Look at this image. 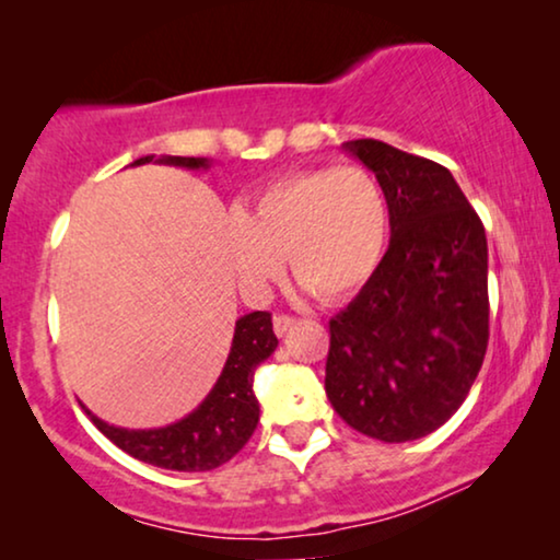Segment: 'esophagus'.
<instances>
[{
    "mask_svg": "<svg viewBox=\"0 0 560 560\" xmlns=\"http://www.w3.org/2000/svg\"><path fill=\"white\" fill-rule=\"evenodd\" d=\"M293 324H295V318L285 316V313H278V316L272 318V328H275V334H278V336H285L290 328H293Z\"/></svg>",
    "mask_w": 560,
    "mask_h": 560,
    "instance_id": "34e87169",
    "label": "esophagus"
}]
</instances>
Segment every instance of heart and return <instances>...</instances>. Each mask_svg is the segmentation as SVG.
Returning a JSON list of instances; mask_svg holds the SVG:
<instances>
[{
	"label": "heart",
	"mask_w": 560,
	"mask_h": 560,
	"mask_svg": "<svg viewBox=\"0 0 560 560\" xmlns=\"http://www.w3.org/2000/svg\"><path fill=\"white\" fill-rule=\"evenodd\" d=\"M389 209L362 165L285 175L252 198L224 229L226 257L249 295L290 272L320 301H339L372 278L385 255Z\"/></svg>",
	"instance_id": "heart-1"
}]
</instances>
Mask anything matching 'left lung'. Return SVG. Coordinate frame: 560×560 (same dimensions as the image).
<instances>
[{
    "label": "left lung",
    "mask_w": 560,
    "mask_h": 560,
    "mask_svg": "<svg viewBox=\"0 0 560 560\" xmlns=\"http://www.w3.org/2000/svg\"><path fill=\"white\" fill-rule=\"evenodd\" d=\"M385 190L389 247L331 318L326 395L370 439L405 443L441 428L487 354V234L446 167L380 140L343 142Z\"/></svg>",
    "instance_id": "8db88e82"
}]
</instances>
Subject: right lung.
Here are the masks:
<instances>
[{"instance_id":"right-lung-1","label":"right lung","mask_w":560,"mask_h":560,"mask_svg":"<svg viewBox=\"0 0 560 560\" xmlns=\"http://www.w3.org/2000/svg\"><path fill=\"white\" fill-rule=\"evenodd\" d=\"M152 160L155 155L135 160L132 165H144ZM155 163L206 171L211 160L163 155ZM275 347H278V336L272 331L270 313L255 311L242 316L234 326L232 349H229L217 385L194 412L165 428L129 431V428L104 423L86 405L81 408L114 446L144 464L171 471H211L240 454L244 443L255 433L259 423V402L252 389V380H255L257 366L272 354Z\"/></svg>"}]
</instances>
